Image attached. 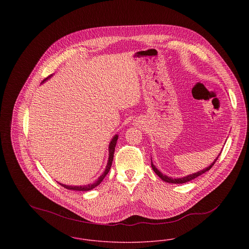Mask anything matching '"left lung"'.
I'll use <instances>...</instances> for the list:
<instances>
[{
	"label": "left lung",
	"mask_w": 249,
	"mask_h": 249,
	"mask_svg": "<svg viewBox=\"0 0 249 249\" xmlns=\"http://www.w3.org/2000/svg\"><path fill=\"white\" fill-rule=\"evenodd\" d=\"M220 155V153L218 154V156ZM218 156L215 158V160L213 161V163L208 167V168H206V169H204V170H202V171H200V172H197V173H195V174H193V175H190V176H188V177H185V178H168L167 176H164V175H162L158 170H157V168L153 165V163H152V161H151V167H152V170L154 171V173L159 177V178H161L162 180H164V181H166V182H168V183H174V184H182V183H186V182H189V181H191V180H193V179H195V178H197V177H199V176H201L202 174H204V173H206L207 171H209L212 167L213 166V164L215 163V161L217 160V158H218Z\"/></svg>",
	"instance_id": "obj_1"
}]
</instances>
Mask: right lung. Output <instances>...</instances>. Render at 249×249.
I'll return each mask as SVG.
<instances>
[{
  "label": "right lung",
  "instance_id": "1",
  "mask_svg": "<svg viewBox=\"0 0 249 249\" xmlns=\"http://www.w3.org/2000/svg\"><path fill=\"white\" fill-rule=\"evenodd\" d=\"M50 77V76H49ZM48 79L45 78V80ZM117 140H118V135H115L112 139V141L110 142L109 144V158H108V163H107V168H106V171L105 173L100 177V178L97 180L96 183L92 184V185H87V186H68V185H64V184H61L59 183L62 187H64L65 189H68V190H73V191H81V192H86V191H90L94 188H96L98 185H100L102 183V181L104 180V178L107 177V174L109 173L110 171V168L112 166V161H113V157H114V151H115V146H116V143H117Z\"/></svg>",
  "mask_w": 249,
  "mask_h": 249
}]
</instances>
